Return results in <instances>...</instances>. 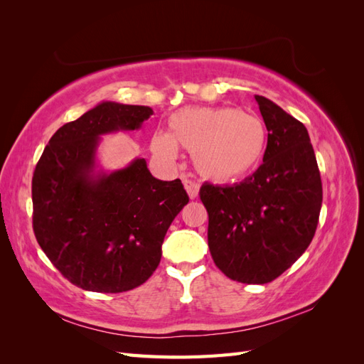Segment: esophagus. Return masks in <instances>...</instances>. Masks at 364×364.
<instances>
[{
	"instance_id": "1",
	"label": "esophagus",
	"mask_w": 364,
	"mask_h": 364,
	"mask_svg": "<svg viewBox=\"0 0 364 364\" xmlns=\"http://www.w3.org/2000/svg\"><path fill=\"white\" fill-rule=\"evenodd\" d=\"M183 186L186 193H188L190 199H196L197 196H199V185H197L196 182L190 181V179H183Z\"/></svg>"
}]
</instances>
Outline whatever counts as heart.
<instances>
[{
	"label": "heart",
	"mask_w": 364,
	"mask_h": 364,
	"mask_svg": "<svg viewBox=\"0 0 364 364\" xmlns=\"http://www.w3.org/2000/svg\"><path fill=\"white\" fill-rule=\"evenodd\" d=\"M170 132H155L150 150L171 165L178 147L191 153L203 179L229 185L257 171L267 153V129L255 115L232 106H188L168 117Z\"/></svg>",
	"instance_id": "heart-1"
}]
</instances>
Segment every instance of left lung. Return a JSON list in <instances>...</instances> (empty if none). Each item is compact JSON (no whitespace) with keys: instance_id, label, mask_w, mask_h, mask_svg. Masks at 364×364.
I'll use <instances>...</instances> for the list:
<instances>
[{"instance_id":"obj_1","label":"left lung","mask_w":364,"mask_h":364,"mask_svg":"<svg viewBox=\"0 0 364 364\" xmlns=\"http://www.w3.org/2000/svg\"><path fill=\"white\" fill-rule=\"evenodd\" d=\"M267 127L258 170L230 186L203 183L208 246L215 266L243 284L278 278L310 246L322 208V181L306 127L255 95Z\"/></svg>"}]
</instances>
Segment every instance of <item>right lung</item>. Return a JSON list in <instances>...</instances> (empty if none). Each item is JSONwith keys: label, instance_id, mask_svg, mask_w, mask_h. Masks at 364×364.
<instances>
[{"label": "right lung", "instance_id": "1", "mask_svg": "<svg viewBox=\"0 0 364 364\" xmlns=\"http://www.w3.org/2000/svg\"><path fill=\"white\" fill-rule=\"evenodd\" d=\"M149 106L102 102L63 124L33 173V230L65 278L97 293H121L156 270L164 237L188 194L179 179L159 181L136 158L98 168L103 135L141 129Z\"/></svg>", "mask_w": 364, "mask_h": 364}]
</instances>
